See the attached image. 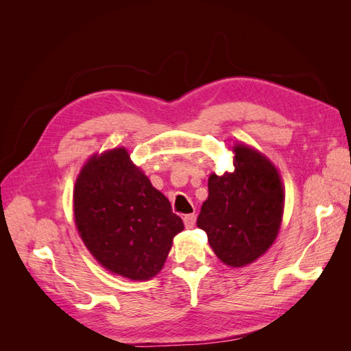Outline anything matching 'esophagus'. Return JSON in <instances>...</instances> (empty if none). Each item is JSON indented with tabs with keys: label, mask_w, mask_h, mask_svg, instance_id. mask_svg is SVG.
Masks as SVG:
<instances>
[{
	"label": "esophagus",
	"mask_w": 351,
	"mask_h": 351,
	"mask_svg": "<svg viewBox=\"0 0 351 351\" xmlns=\"http://www.w3.org/2000/svg\"><path fill=\"white\" fill-rule=\"evenodd\" d=\"M183 221H184L186 228H193L195 224H196V215L195 214H187V215H184Z\"/></svg>",
	"instance_id": "34e87169"
}]
</instances>
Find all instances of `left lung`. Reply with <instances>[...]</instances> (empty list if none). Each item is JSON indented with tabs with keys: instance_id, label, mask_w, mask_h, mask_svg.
I'll use <instances>...</instances> for the list:
<instances>
[{
	"instance_id": "left-lung-1",
	"label": "left lung",
	"mask_w": 351,
	"mask_h": 351,
	"mask_svg": "<svg viewBox=\"0 0 351 351\" xmlns=\"http://www.w3.org/2000/svg\"><path fill=\"white\" fill-rule=\"evenodd\" d=\"M234 152V173L209 177V196L196 224L206 232L217 256L236 268L271 247L281 226L284 192L267 158L244 145H237Z\"/></svg>"
}]
</instances>
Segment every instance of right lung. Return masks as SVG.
Instances as JSON below:
<instances>
[{
    "label": "right lung",
    "instance_id": "add662e5",
    "mask_svg": "<svg viewBox=\"0 0 351 351\" xmlns=\"http://www.w3.org/2000/svg\"><path fill=\"white\" fill-rule=\"evenodd\" d=\"M73 200L80 237L95 259L130 280L155 277L184 228L169 200L123 147L89 159Z\"/></svg>",
    "mask_w": 351,
    "mask_h": 351
}]
</instances>
